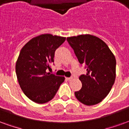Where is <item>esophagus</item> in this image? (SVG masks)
Wrapping results in <instances>:
<instances>
[{"instance_id":"obj_1","label":"esophagus","mask_w":129,"mask_h":129,"mask_svg":"<svg viewBox=\"0 0 129 129\" xmlns=\"http://www.w3.org/2000/svg\"><path fill=\"white\" fill-rule=\"evenodd\" d=\"M66 80H68V81H71V80L72 79V77H66Z\"/></svg>"}]
</instances>
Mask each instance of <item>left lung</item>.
I'll return each instance as SVG.
<instances>
[{
  "label": "left lung",
  "instance_id": "obj_1",
  "mask_svg": "<svg viewBox=\"0 0 129 129\" xmlns=\"http://www.w3.org/2000/svg\"><path fill=\"white\" fill-rule=\"evenodd\" d=\"M81 64L86 65V74L79 80L82 87L76 98L85 105L101 103L108 95L115 79L116 60L108 46L94 35H80L67 38Z\"/></svg>",
  "mask_w": 129,
  "mask_h": 129
}]
</instances>
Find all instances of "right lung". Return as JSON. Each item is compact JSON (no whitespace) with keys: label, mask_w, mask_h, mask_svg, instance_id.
<instances>
[{"label":"right lung","mask_w":129,"mask_h":129,"mask_svg":"<svg viewBox=\"0 0 129 129\" xmlns=\"http://www.w3.org/2000/svg\"><path fill=\"white\" fill-rule=\"evenodd\" d=\"M66 38L42 34L29 40L21 49L16 61V72L24 94L36 103L52 100L64 81L63 77L47 72L54 62L55 50Z\"/></svg>","instance_id":"1"}]
</instances>
